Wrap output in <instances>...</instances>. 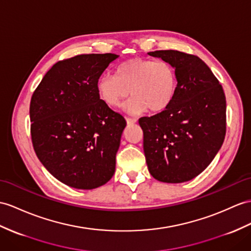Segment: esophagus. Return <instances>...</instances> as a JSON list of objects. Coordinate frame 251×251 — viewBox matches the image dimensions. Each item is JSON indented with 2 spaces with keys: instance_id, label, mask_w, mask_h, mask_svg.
<instances>
[{
  "instance_id": "obj_1",
  "label": "esophagus",
  "mask_w": 251,
  "mask_h": 251,
  "mask_svg": "<svg viewBox=\"0 0 251 251\" xmlns=\"http://www.w3.org/2000/svg\"><path fill=\"white\" fill-rule=\"evenodd\" d=\"M126 124H127V125H133V124H135V122H136V119L129 118V117H126Z\"/></svg>"
}]
</instances>
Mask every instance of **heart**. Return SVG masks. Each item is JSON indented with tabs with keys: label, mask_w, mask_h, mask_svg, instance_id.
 Masks as SVG:
<instances>
[{
	"label": "heart",
	"mask_w": 251,
	"mask_h": 251,
	"mask_svg": "<svg viewBox=\"0 0 251 251\" xmlns=\"http://www.w3.org/2000/svg\"><path fill=\"white\" fill-rule=\"evenodd\" d=\"M178 78L174 67L163 60L134 58L117 67L114 75H103L97 82L102 102L109 107L121 106L127 97L126 109L131 114L160 113L174 100Z\"/></svg>",
	"instance_id": "heart-1"
}]
</instances>
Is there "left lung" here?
<instances>
[{
	"label": "left lung",
	"mask_w": 251,
	"mask_h": 251,
	"mask_svg": "<svg viewBox=\"0 0 251 251\" xmlns=\"http://www.w3.org/2000/svg\"><path fill=\"white\" fill-rule=\"evenodd\" d=\"M172 65L178 86L169 106L139 118L146 163L154 179L182 183L209 166L226 135V97L202 59L175 50L149 52Z\"/></svg>",
	"instance_id": "left-lung-1"
}]
</instances>
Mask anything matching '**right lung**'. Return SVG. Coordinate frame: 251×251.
Returning <instances> with one entry per match:
<instances>
[{"label":"right lung","instance_id":"1","mask_svg":"<svg viewBox=\"0 0 251 251\" xmlns=\"http://www.w3.org/2000/svg\"><path fill=\"white\" fill-rule=\"evenodd\" d=\"M118 55L82 54L60 60L30 99L36 155L54 178L77 189L97 188L115 173L126 119L98 96L97 82Z\"/></svg>","mask_w":251,"mask_h":251}]
</instances>
